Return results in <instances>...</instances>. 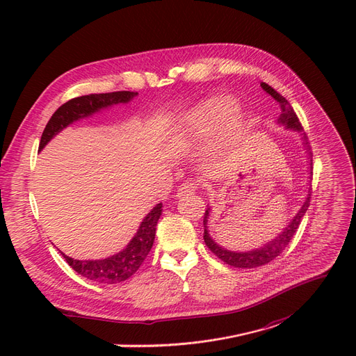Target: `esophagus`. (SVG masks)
Returning a JSON list of instances; mask_svg holds the SVG:
<instances>
[{"mask_svg": "<svg viewBox=\"0 0 356 356\" xmlns=\"http://www.w3.org/2000/svg\"><path fill=\"white\" fill-rule=\"evenodd\" d=\"M196 189H198V181H195V180H186L185 183H181V185L179 186V189H177V196L180 198V196H183V195L193 193Z\"/></svg>", "mask_w": 356, "mask_h": 356, "instance_id": "34e87169", "label": "esophagus"}]
</instances>
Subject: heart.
<instances>
[{"instance_id": "1", "label": "heart", "mask_w": 356, "mask_h": 356, "mask_svg": "<svg viewBox=\"0 0 356 356\" xmlns=\"http://www.w3.org/2000/svg\"><path fill=\"white\" fill-rule=\"evenodd\" d=\"M233 107V99L229 97H216L207 99L188 114L186 124L198 135L209 134V131L217 129L218 124L225 120L229 127H236L239 126L242 120V114L238 108Z\"/></svg>"}]
</instances>
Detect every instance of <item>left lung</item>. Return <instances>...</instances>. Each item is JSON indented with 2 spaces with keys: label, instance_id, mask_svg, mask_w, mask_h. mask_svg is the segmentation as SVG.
I'll use <instances>...</instances> for the list:
<instances>
[{
  "label": "left lung",
  "instance_id": "obj_1",
  "mask_svg": "<svg viewBox=\"0 0 356 356\" xmlns=\"http://www.w3.org/2000/svg\"><path fill=\"white\" fill-rule=\"evenodd\" d=\"M261 88L264 89L267 94L271 95L279 104L280 115H279V120L277 122L280 124L286 126L287 129H293L296 131H302V126H300L299 118H298L296 113L293 111L292 105L289 104V101L284 97H282L277 90L273 89L270 85H267L264 82L261 83ZM302 135H304V136H302V139H304V142H305L304 143L305 148L308 149L309 145H308L307 136H305V134H302ZM311 168H312V163H311ZM309 200H311V189L308 192V196H307L304 205L300 207L298 214L292 218V221L289 222L287 227L277 236V238L270 241L268 243H266L262 248L252 249V251H248V252L227 251V249L217 245L211 239V236H209L208 227H207V222H208V218H209V211H211V208L208 207L205 214H204V241H205L207 246L209 248V251H211L216 257H218L221 261H225L226 264H229L232 267H236V268H255V267H259V266L268 264L270 261H273L274 258H277L284 251L286 246L289 245V242L293 239V236L298 232V227L300 225V221H302V218H304L307 209L309 207Z\"/></svg>",
  "mask_w": 356,
  "mask_h": 356
}]
</instances>
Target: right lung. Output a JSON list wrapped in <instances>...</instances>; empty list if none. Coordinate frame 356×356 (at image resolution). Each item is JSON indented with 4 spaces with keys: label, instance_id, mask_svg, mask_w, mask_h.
<instances>
[{
    "label": "right lung",
    "instance_id": "add662e5",
    "mask_svg": "<svg viewBox=\"0 0 356 356\" xmlns=\"http://www.w3.org/2000/svg\"><path fill=\"white\" fill-rule=\"evenodd\" d=\"M136 95L138 92L118 90V92H108V94H90V95L77 97L63 104L61 107L52 114L49 122L47 123L44 134L41 136V142H39V151H41L57 134H60L63 129H65L73 122L79 120V118L89 117L94 113H98L99 110L111 107V105H115V104H126L134 99ZM161 213H163V204H156L151 209V213H148V216L145 217L143 221L140 222V226L136 234L134 236V239L129 242V245L123 249L122 252H118L110 258L95 259V261H81V259H73L64 254L63 257L77 274L83 275V277L89 280L105 283V284L124 282L139 270L142 262L149 254L155 239L156 222Z\"/></svg>",
    "mask_w": 356,
    "mask_h": 356
}]
</instances>
